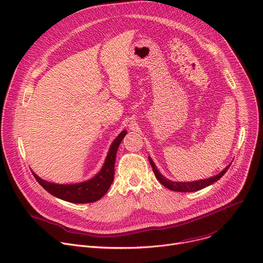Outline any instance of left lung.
Instances as JSON below:
<instances>
[{
	"instance_id": "8db88e82",
	"label": "left lung",
	"mask_w": 263,
	"mask_h": 263,
	"mask_svg": "<svg viewBox=\"0 0 263 263\" xmlns=\"http://www.w3.org/2000/svg\"><path fill=\"white\" fill-rule=\"evenodd\" d=\"M148 161L152 165L153 172H154L157 180L163 186H165L166 189L174 191V192H178V193H193V192H198L202 189H205V187H207V186L213 184L214 182H216L217 180H219L224 174H226V172L228 171V168L231 165V163H230L229 165L224 167V170H222L219 174H217L213 177H210L208 179H203V180H198V181H193V182H176V181H171L167 178H165L163 175H161L160 172L157 170L154 161L149 156H148Z\"/></svg>"
}]
</instances>
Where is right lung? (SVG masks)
<instances>
[{
    "label": "right lung",
    "mask_w": 263,
    "mask_h": 263,
    "mask_svg": "<svg viewBox=\"0 0 263 263\" xmlns=\"http://www.w3.org/2000/svg\"><path fill=\"white\" fill-rule=\"evenodd\" d=\"M126 134L127 131L123 130L112 141L101 171L87 181L74 184H57L40 178L33 171L32 174L48 193L58 199L74 204L96 202L108 192L114 181L117 152Z\"/></svg>",
    "instance_id": "add662e5"
}]
</instances>
